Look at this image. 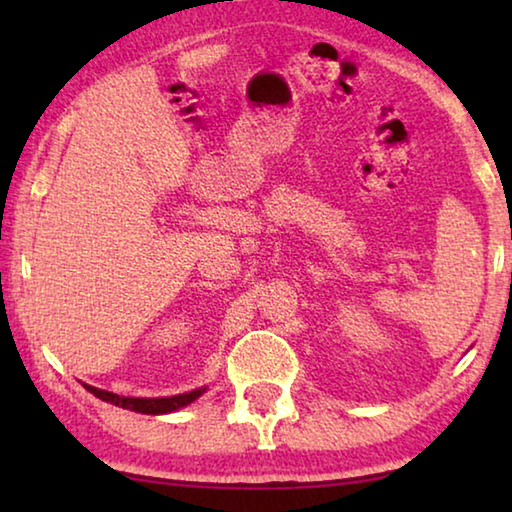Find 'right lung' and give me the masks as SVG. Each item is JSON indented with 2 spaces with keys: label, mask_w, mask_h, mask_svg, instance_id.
Returning a JSON list of instances; mask_svg holds the SVG:
<instances>
[{
  "label": "right lung",
  "mask_w": 512,
  "mask_h": 512,
  "mask_svg": "<svg viewBox=\"0 0 512 512\" xmlns=\"http://www.w3.org/2000/svg\"><path fill=\"white\" fill-rule=\"evenodd\" d=\"M83 386L103 402H110L115 406H121V409H131L135 413H146V415H162V413L178 411L183 409V406L192 404L205 393V388H196V391H189L183 395H171V397H124L110 391H101V388H94L90 384H83Z\"/></svg>",
  "instance_id": "1"
}]
</instances>
